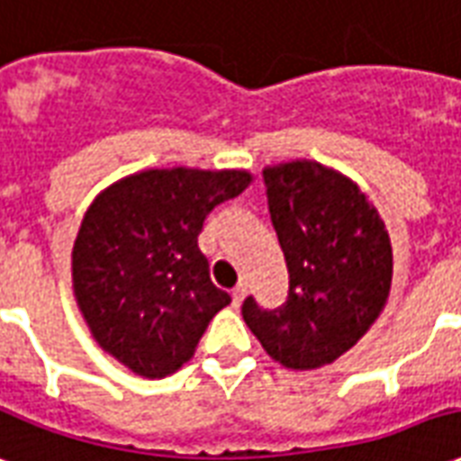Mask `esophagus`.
I'll return each mask as SVG.
<instances>
[{"label":"esophagus","instance_id":"1","mask_svg":"<svg viewBox=\"0 0 461 461\" xmlns=\"http://www.w3.org/2000/svg\"><path fill=\"white\" fill-rule=\"evenodd\" d=\"M244 295H247V283H237V285L231 288V303H234V308H240Z\"/></svg>","mask_w":461,"mask_h":461}]
</instances>
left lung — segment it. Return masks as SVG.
<instances>
[{"instance_id": "obj_1", "label": "left lung", "mask_w": 461, "mask_h": 461, "mask_svg": "<svg viewBox=\"0 0 461 461\" xmlns=\"http://www.w3.org/2000/svg\"><path fill=\"white\" fill-rule=\"evenodd\" d=\"M268 214L288 266V295L241 305L249 330L288 369H317L352 349L391 291V240L352 180L312 161L264 170Z\"/></svg>"}]
</instances>
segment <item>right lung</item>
I'll return each instance as SVG.
<instances>
[{"mask_svg": "<svg viewBox=\"0 0 461 461\" xmlns=\"http://www.w3.org/2000/svg\"><path fill=\"white\" fill-rule=\"evenodd\" d=\"M244 170H146L104 190L73 247V291L104 352L146 378L178 371L230 295L210 281L197 237L237 197Z\"/></svg>", "mask_w": 461, "mask_h": 461, "instance_id": "add662e5", "label": "right lung"}]
</instances>
